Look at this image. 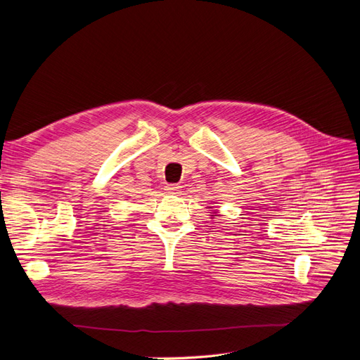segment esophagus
<instances>
[{
  "label": "esophagus",
  "mask_w": 360,
  "mask_h": 360,
  "mask_svg": "<svg viewBox=\"0 0 360 360\" xmlns=\"http://www.w3.org/2000/svg\"><path fill=\"white\" fill-rule=\"evenodd\" d=\"M165 191H167L168 193H179L180 186H179V184H176V183H171V184H167Z\"/></svg>",
  "instance_id": "1"
}]
</instances>
